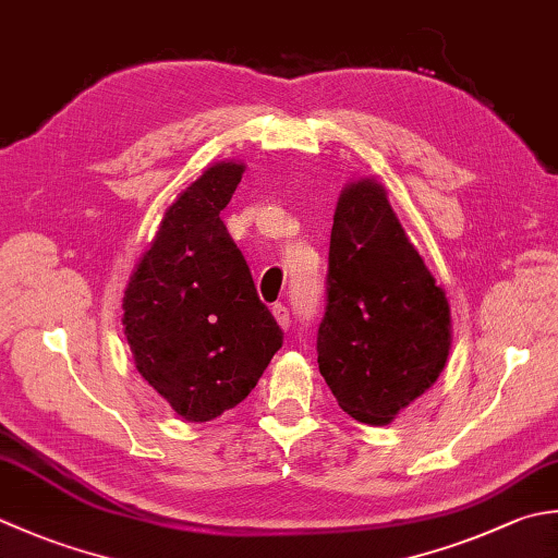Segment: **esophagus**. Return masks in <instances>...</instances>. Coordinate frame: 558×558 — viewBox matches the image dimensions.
Returning <instances> with one entry per match:
<instances>
[{
  "mask_svg": "<svg viewBox=\"0 0 558 558\" xmlns=\"http://www.w3.org/2000/svg\"><path fill=\"white\" fill-rule=\"evenodd\" d=\"M272 316H276V322L282 331L290 329V310L286 304H276V307H272Z\"/></svg>",
  "mask_w": 558,
  "mask_h": 558,
  "instance_id": "34e87169",
  "label": "esophagus"
}]
</instances>
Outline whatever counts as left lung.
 Returning <instances> with one entry per match:
<instances>
[{"instance_id":"obj_1","label":"left lung","mask_w":558,"mask_h":558,"mask_svg":"<svg viewBox=\"0 0 558 558\" xmlns=\"http://www.w3.org/2000/svg\"><path fill=\"white\" fill-rule=\"evenodd\" d=\"M319 373L345 413L387 425L440 377L452 348L445 290L375 179L338 195Z\"/></svg>"}]
</instances>
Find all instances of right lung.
<instances>
[{"instance_id": "1", "label": "right lung", "mask_w": 558, "mask_h": 558, "mask_svg": "<svg viewBox=\"0 0 558 558\" xmlns=\"http://www.w3.org/2000/svg\"><path fill=\"white\" fill-rule=\"evenodd\" d=\"M244 169L242 161H215L167 207L123 298L137 373L189 423L244 401L282 345L220 220Z\"/></svg>"}]
</instances>
